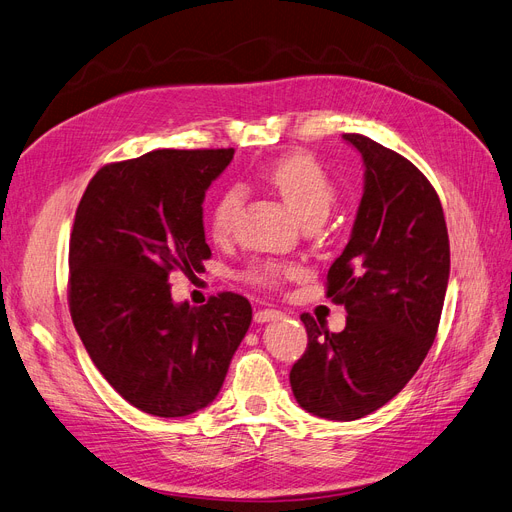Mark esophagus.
<instances>
[{
    "label": "esophagus",
    "mask_w": 512,
    "mask_h": 512,
    "mask_svg": "<svg viewBox=\"0 0 512 512\" xmlns=\"http://www.w3.org/2000/svg\"><path fill=\"white\" fill-rule=\"evenodd\" d=\"M253 318H255L257 324H265V322L282 318V311H278V309H259V311H255Z\"/></svg>",
    "instance_id": "esophagus-1"
}]
</instances>
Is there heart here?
<instances>
[{
	"mask_svg": "<svg viewBox=\"0 0 512 512\" xmlns=\"http://www.w3.org/2000/svg\"><path fill=\"white\" fill-rule=\"evenodd\" d=\"M263 184L272 188L291 213L307 226H318L337 201V188L326 171L307 154H286L261 171ZM242 207V190L228 188L221 192L211 207L209 232L215 240L230 238L238 211ZM297 268L278 261H253L244 278L257 286L276 288L288 276H295Z\"/></svg>",
	"mask_w": 512,
	"mask_h": 512,
	"instance_id": "1",
	"label": "heart"
}]
</instances>
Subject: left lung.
<instances>
[{"label":"left lung","instance_id":"left-lung-1","mask_svg":"<svg viewBox=\"0 0 512 512\" xmlns=\"http://www.w3.org/2000/svg\"><path fill=\"white\" fill-rule=\"evenodd\" d=\"M364 159V194L345 251L330 265L326 297L345 305L330 332L301 314L307 349L291 368L299 406L358 420L385 406L435 341L450 278V238L431 182L402 154L345 133Z\"/></svg>","mask_w":512,"mask_h":512}]
</instances>
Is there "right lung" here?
<instances>
[{"instance_id": "obj_1", "label": "right lung", "mask_w": 512, "mask_h": 512, "mask_svg": "<svg viewBox=\"0 0 512 512\" xmlns=\"http://www.w3.org/2000/svg\"><path fill=\"white\" fill-rule=\"evenodd\" d=\"M234 148L152 150L104 165L87 184L69 242V309L92 362L138 410L175 418L209 406L251 326V303L219 293L173 303L169 274L211 257L205 192Z\"/></svg>"}]
</instances>
